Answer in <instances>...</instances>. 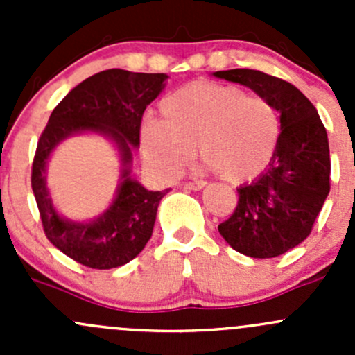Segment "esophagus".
I'll return each mask as SVG.
<instances>
[{
	"label": "esophagus",
	"instance_id": "1",
	"mask_svg": "<svg viewBox=\"0 0 355 355\" xmlns=\"http://www.w3.org/2000/svg\"><path fill=\"white\" fill-rule=\"evenodd\" d=\"M206 185V182L202 180H194V182H187V184L184 185V189H189V191H200V189Z\"/></svg>",
	"mask_w": 355,
	"mask_h": 355
}]
</instances>
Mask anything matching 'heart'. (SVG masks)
Segmentation results:
<instances>
[{"mask_svg":"<svg viewBox=\"0 0 355 355\" xmlns=\"http://www.w3.org/2000/svg\"><path fill=\"white\" fill-rule=\"evenodd\" d=\"M280 114L261 96L220 82H192L164 96L159 121L141 130L142 156L163 177H177L192 157V146L230 184L259 177L280 141Z\"/></svg>","mask_w":355,"mask_h":355,"instance_id":"heart-1","label":"heart"}]
</instances>
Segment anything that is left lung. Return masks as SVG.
I'll return each mask as SVG.
<instances>
[{
    "label": "left lung",
    "mask_w": 355,
    "mask_h": 355,
    "mask_svg": "<svg viewBox=\"0 0 355 355\" xmlns=\"http://www.w3.org/2000/svg\"><path fill=\"white\" fill-rule=\"evenodd\" d=\"M214 77L237 82L280 113V141L259 178L237 189L234 214L218 225L237 252L257 259L285 254L309 237L330 192V146L313 103L290 82L259 70L234 68Z\"/></svg>",
    "instance_id": "obj_1"
}]
</instances>
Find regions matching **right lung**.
<instances>
[{
    "label": "right lung",
    "mask_w": 355,
    "mask_h": 355,
    "mask_svg": "<svg viewBox=\"0 0 355 355\" xmlns=\"http://www.w3.org/2000/svg\"><path fill=\"white\" fill-rule=\"evenodd\" d=\"M164 73L99 71L71 89L53 110L32 163V191L42 228L56 249L92 270H111L134 259L153 235L156 211L166 191L153 192L130 177L132 151L139 146L146 106L163 91ZM80 131L106 135L117 144L124 170L110 207L89 224L62 218L45 187V163L62 140Z\"/></svg>",
    "instance_id": "1"
}]
</instances>
